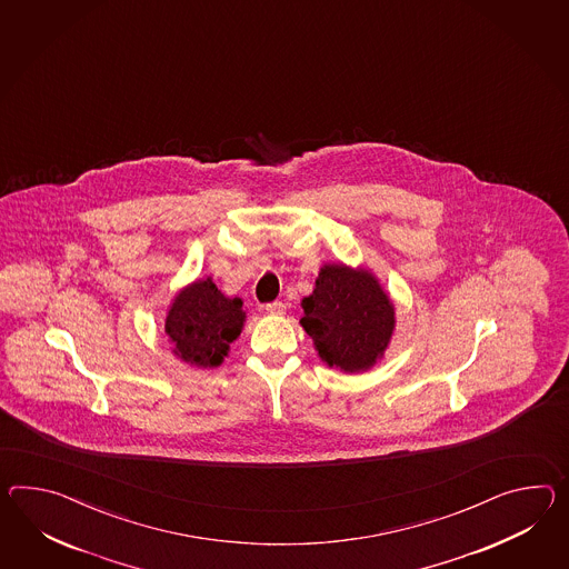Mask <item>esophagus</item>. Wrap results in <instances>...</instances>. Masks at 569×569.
Listing matches in <instances>:
<instances>
[{
	"instance_id": "1",
	"label": "esophagus",
	"mask_w": 569,
	"mask_h": 569,
	"mask_svg": "<svg viewBox=\"0 0 569 569\" xmlns=\"http://www.w3.org/2000/svg\"><path fill=\"white\" fill-rule=\"evenodd\" d=\"M264 312H267V315H273V317H281V315L286 312V305L279 302V300L269 302V305H264Z\"/></svg>"
}]
</instances>
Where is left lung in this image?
Instances as JSON below:
<instances>
[{
	"mask_svg": "<svg viewBox=\"0 0 569 569\" xmlns=\"http://www.w3.org/2000/svg\"><path fill=\"white\" fill-rule=\"evenodd\" d=\"M302 308L300 322L320 360L347 375L370 370L395 331V306L366 269L325 264Z\"/></svg>",
	"mask_w": 569,
	"mask_h": 569,
	"instance_id": "8db88e82",
	"label": "left lung"
}]
</instances>
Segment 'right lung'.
Instances as JSON below:
<instances>
[{
  "instance_id": "right-lung-1",
  "label": "right lung",
  "mask_w": 569,
  "mask_h": 569,
  "mask_svg": "<svg viewBox=\"0 0 569 569\" xmlns=\"http://www.w3.org/2000/svg\"><path fill=\"white\" fill-rule=\"evenodd\" d=\"M240 298H228L211 278L182 288L167 315L172 353L197 368H218L244 327Z\"/></svg>"
}]
</instances>
